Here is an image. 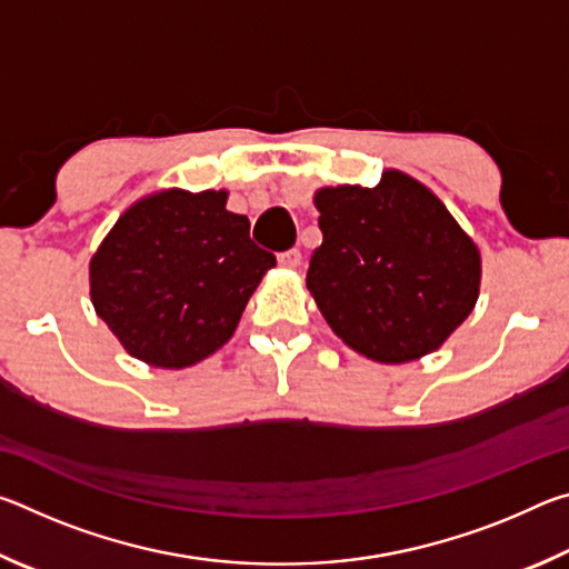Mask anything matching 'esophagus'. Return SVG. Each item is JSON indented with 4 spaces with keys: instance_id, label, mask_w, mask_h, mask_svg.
Here are the masks:
<instances>
[{
    "instance_id": "obj_1",
    "label": "esophagus",
    "mask_w": 569,
    "mask_h": 569,
    "mask_svg": "<svg viewBox=\"0 0 569 569\" xmlns=\"http://www.w3.org/2000/svg\"><path fill=\"white\" fill-rule=\"evenodd\" d=\"M301 250L298 248H291V250H283V253H278V263L286 266V268H296L301 266Z\"/></svg>"
}]
</instances>
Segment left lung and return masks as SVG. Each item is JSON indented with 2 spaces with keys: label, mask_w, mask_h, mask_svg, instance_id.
<instances>
[{
  "label": "left lung",
  "mask_w": 569,
  "mask_h": 569,
  "mask_svg": "<svg viewBox=\"0 0 569 569\" xmlns=\"http://www.w3.org/2000/svg\"><path fill=\"white\" fill-rule=\"evenodd\" d=\"M323 243L306 286L353 351L403 363L439 349L479 293V250L441 200L387 170L373 188L316 192Z\"/></svg>",
  "instance_id": "1"
}]
</instances>
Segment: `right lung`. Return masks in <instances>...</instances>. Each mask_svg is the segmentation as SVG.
Masks as SVG:
<instances>
[{
    "label": "right lung",
    "instance_id": "add662e5",
    "mask_svg": "<svg viewBox=\"0 0 569 569\" xmlns=\"http://www.w3.org/2000/svg\"><path fill=\"white\" fill-rule=\"evenodd\" d=\"M226 190H162L124 210L90 261L94 311L134 359L182 369L220 349L276 256Z\"/></svg>",
    "mask_w": 569,
    "mask_h": 569
}]
</instances>
